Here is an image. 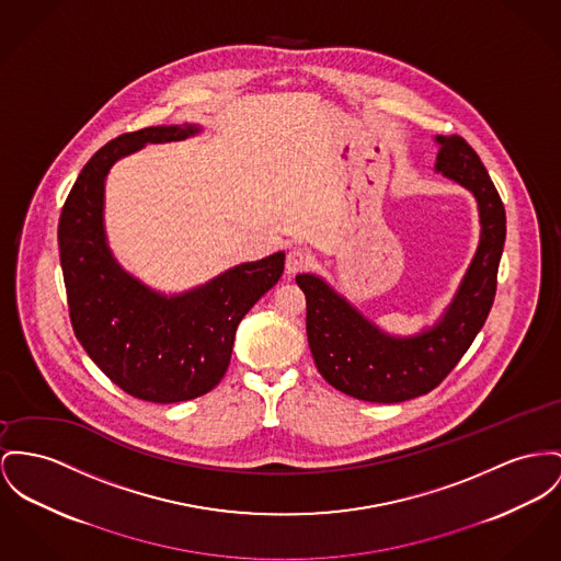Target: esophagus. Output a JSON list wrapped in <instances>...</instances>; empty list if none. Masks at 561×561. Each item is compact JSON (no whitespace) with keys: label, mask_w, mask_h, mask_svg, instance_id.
<instances>
[{"label":"esophagus","mask_w":561,"mask_h":561,"mask_svg":"<svg viewBox=\"0 0 561 561\" xmlns=\"http://www.w3.org/2000/svg\"><path fill=\"white\" fill-rule=\"evenodd\" d=\"M308 263V257L301 249H291L287 253V260H285V267H287V274H298L299 270H304Z\"/></svg>","instance_id":"esophagus-1"}]
</instances>
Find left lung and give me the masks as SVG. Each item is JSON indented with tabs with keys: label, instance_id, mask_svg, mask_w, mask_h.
<instances>
[{
	"label": "left lung",
	"instance_id": "1",
	"mask_svg": "<svg viewBox=\"0 0 561 561\" xmlns=\"http://www.w3.org/2000/svg\"><path fill=\"white\" fill-rule=\"evenodd\" d=\"M434 172L472 193L479 244L443 314L419 332L389 334L323 276H296L306 296V334L319 374L337 391L396 404L432 391L463 357L485 325L504 251L506 213L483 161L459 136H436Z\"/></svg>",
	"mask_w": 561,
	"mask_h": 561
}]
</instances>
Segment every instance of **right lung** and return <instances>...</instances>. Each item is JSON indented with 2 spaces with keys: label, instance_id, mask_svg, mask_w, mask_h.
Listing matches in <instances>:
<instances>
[{
  "label": "right lung",
  "instance_id": "add662e5",
  "mask_svg": "<svg viewBox=\"0 0 561 561\" xmlns=\"http://www.w3.org/2000/svg\"><path fill=\"white\" fill-rule=\"evenodd\" d=\"M202 131V125L183 123L118 136L87 161L59 219V255L78 342L114 385L154 404L193 400L221 382L238 323L285 270V253L278 251L165 294L114 257L104 221L114 163L147 145L181 142Z\"/></svg>",
  "mask_w": 561,
  "mask_h": 561
}]
</instances>
